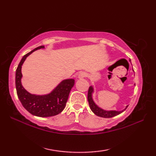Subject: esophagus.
<instances>
[{"mask_svg":"<svg viewBox=\"0 0 156 156\" xmlns=\"http://www.w3.org/2000/svg\"><path fill=\"white\" fill-rule=\"evenodd\" d=\"M86 76H87V74H86L85 72H80V73H79V74H78V78L79 79H82V78H83L86 77Z\"/></svg>","mask_w":156,"mask_h":156,"instance_id":"1","label":"esophagus"}]
</instances>
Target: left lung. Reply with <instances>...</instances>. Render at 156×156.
Returning a JSON list of instances; mask_svg holds the SVG:
<instances>
[{
  "mask_svg": "<svg viewBox=\"0 0 156 156\" xmlns=\"http://www.w3.org/2000/svg\"><path fill=\"white\" fill-rule=\"evenodd\" d=\"M129 61L131 62L130 59ZM94 93V88L92 86H90L88 89V101L89 104V107H90L91 111L94 112V113L98 116V117H103V118H111L115 116H117L119 114H121V112H123L126 108H127L128 105L126 106L125 109L122 111H115V110H111V111H106L101 108L100 107L95 103V102L93 100V98H92V94Z\"/></svg>",
  "mask_w": 156,
  "mask_h": 156,
  "instance_id": "1",
  "label": "left lung"
}]
</instances>
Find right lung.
<instances>
[{
    "label": "right lung",
    "mask_w": 156,
    "mask_h": 156,
    "mask_svg": "<svg viewBox=\"0 0 156 156\" xmlns=\"http://www.w3.org/2000/svg\"><path fill=\"white\" fill-rule=\"evenodd\" d=\"M44 48V45L39 46L23 56L16 69L15 86L18 98L26 110L37 117H48L57 115L64 110L69 92L74 85V80L70 78L62 80L51 92L44 95L31 94L25 90L21 83L22 66L33 52Z\"/></svg>",
    "instance_id": "1"
}]
</instances>
